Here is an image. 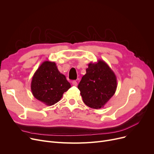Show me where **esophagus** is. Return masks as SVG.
<instances>
[{
	"mask_svg": "<svg viewBox=\"0 0 154 154\" xmlns=\"http://www.w3.org/2000/svg\"><path fill=\"white\" fill-rule=\"evenodd\" d=\"M72 85L74 86H77L78 84L77 82L75 81V80H74V81H72Z\"/></svg>",
	"mask_w": 154,
	"mask_h": 154,
	"instance_id": "1",
	"label": "esophagus"
}]
</instances>
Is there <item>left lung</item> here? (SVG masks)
I'll list each match as a JSON object with an SVG mask.
<instances>
[{
	"instance_id": "1",
	"label": "left lung",
	"mask_w": 154,
	"mask_h": 154,
	"mask_svg": "<svg viewBox=\"0 0 154 154\" xmlns=\"http://www.w3.org/2000/svg\"><path fill=\"white\" fill-rule=\"evenodd\" d=\"M78 85L86 106L98 109L106 105L116 93L117 81L114 72L102 60L91 62Z\"/></svg>"
}]
</instances>
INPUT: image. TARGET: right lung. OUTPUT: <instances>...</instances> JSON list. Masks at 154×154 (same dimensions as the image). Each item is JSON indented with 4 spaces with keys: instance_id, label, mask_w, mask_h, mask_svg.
I'll return each instance as SVG.
<instances>
[{
    "instance_id": "obj_1",
    "label": "right lung",
    "mask_w": 154,
    "mask_h": 154,
    "mask_svg": "<svg viewBox=\"0 0 154 154\" xmlns=\"http://www.w3.org/2000/svg\"><path fill=\"white\" fill-rule=\"evenodd\" d=\"M30 87L34 97L50 106L58 102L71 85L66 76L59 71L56 63L47 60L34 73Z\"/></svg>"
}]
</instances>
